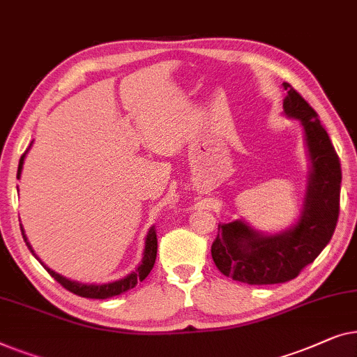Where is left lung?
Listing matches in <instances>:
<instances>
[{"instance_id": "obj_1", "label": "left lung", "mask_w": 357, "mask_h": 357, "mask_svg": "<svg viewBox=\"0 0 357 357\" xmlns=\"http://www.w3.org/2000/svg\"><path fill=\"white\" fill-rule=\"evenodd\" d=\"M283 114L298 119L309 158L304 204L293 227L264 233L244 220L220 223L212 259L227 277L248 284H275L296 278L330 243L340 213L341 167L327 130L312 107L283 82Z\"/></svg>"}]
</instances>
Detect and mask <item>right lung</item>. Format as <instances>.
Returning <instances> with one entry per match:
<instances>
[{"instance_id":"right-lung-1","label":"right lung","mask_w":357,"mask_h":357,"mask_svg":"<svg viewBox=\"0 0 357 357\" xmlns=\"http://www.w3.org/2000/svg\"><path fill=\"white\" fill-rule=\"evenodd\" d=\"M30 147H32V144H30ZM30 147L26 150V153L22 155L21 160H19V168H17V179L21 178V173H22V167H24V160H26V155L29 153ZM22 231V238L26 241L27 248L30 249V252L33 254V257L38 260L40 264L43 265L45 270L52 275V277L58 281L59 284L64 286V288L71 291V293L77 294V296H82V298H90V299H108V298H113V296H118V294H123L126 293L128 289H132L135 284L140 283V281H144L147 278V275L150 273V270L153 268L155 265V259H157V234H155V228L152 227L149 229L147 236H145V245H144V252H142V260H140V264L137 265V268L134 270V272H130L126 277L119 278V280H114V281H108V283H80V281L76 280H71V278H66L63 277V275H59L52 270L50 267H47L42 260L37 257V254H35V250L32 249V245H30L29 239L26 233H24V228L21 227Z\"/></svg>"}]
</instances>
